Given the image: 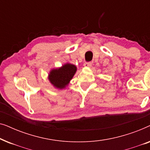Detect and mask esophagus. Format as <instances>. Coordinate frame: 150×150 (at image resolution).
Here are the masks:
<instances>
[{"label": "esophagus", "instance_id": "esophagus-1", "mask_svg": "<svg viewBox=\"0 0 150 150\" xmlns=\"http://www.w3.org/2000/svg\"><path fill=\"white\" fill-rule=\"evenodd\" d=\"M84 67H91V62H86L84 63Z\"/></svg>", "mask_w": 150, "mask_h": 150}]
</instances>
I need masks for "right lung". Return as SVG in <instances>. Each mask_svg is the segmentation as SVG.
<instances>
[{"instance_id": "right-lung-1", "label": "right lung", "mask_w": 150, "mask_h": 150, "mask_svg": "<svg viewBox=\"0 0 150 150\" xmlns=\"http://www.w3.org/2000/svg\"><path fill=\"white\" fill-rule=\"evenodd\" d=\"M76 70V65L67 63L58 68L51 69L48 74V80L57 89H65L72 79Z\"/></svg>"}]
</instances>
